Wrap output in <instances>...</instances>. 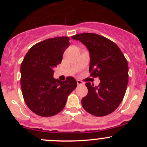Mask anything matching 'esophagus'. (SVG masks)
<instances>
[{
	"mask_svg": "<svg viewBox=\"0 0 147 147\" xmlns=\"http://www.w3.org/2000/svg\"><path fill=\"white\" fill-rule=\"evenodd\" d=\"M77 85H78V86H80V85H84V82H82V81H80V80H77Z\"/></svg>",
	"mask_w": 147,
	"mask_h": 147,
	"instance_id": "esophagus-1",
	"label": "esophagus"
}]
</instances>
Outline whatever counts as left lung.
Masks as SVG:
<instances>
[{"label": "left lung", "mask_w": 147, "mask_h": 147, "mask_svg": "<svg viewBox=\"0 0 147 147\" xmlns=\"http://www.w3.org/2000/svg\"><path fill=\"white\" fill-rule=\"evenodd\" d=\"M82 42L90 55L89 71L98 77V86L86 83L87 95L82 99L86 112L97 117L111 114L116 110L125 95L129 82L128 62L115 43L94 33H82L72 36Z\"/></svg>", "instance_id": "obj_1"}]
</instances>
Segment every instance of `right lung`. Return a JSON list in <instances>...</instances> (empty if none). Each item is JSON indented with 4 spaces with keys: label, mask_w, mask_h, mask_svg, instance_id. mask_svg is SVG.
Masks as SVG:
<instances>
[{
    "label": "right lung",
    "mask_w": 147,
    "mask_h": 147,
    "mask_svg": "<svg viewBox=\"0 0 147 147\" xmlns=\"http://www.w3.org/2000/svg\"><path fill=\"white\" fill-rule=\"evenodd\" d=\"M66 36L48 38L32 47L21 65V86L25 104L35 114L50 117L65 107L68 95L77 87L74 77L60 81L53 77L69 47Z\"/></svg>",
    "instance_id": "1"
}]
</instances>
